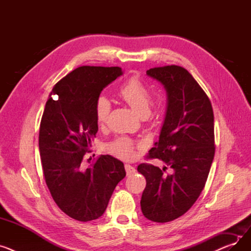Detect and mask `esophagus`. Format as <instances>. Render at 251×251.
<instances>
[{"label":"esophagus","instance_id":"esophagus-1","mask_svg":"<svg viewBox=\"0 0 251 251\" xmlns=\"http://www.w3.org/2000/svg\"><path fill=\"white\" fill-rule=\"evenodd\" d=\"M125 171H126L127 175H131L135 172V169H134V167H132L129 164H125Z\"/></svg>","mask_w":251,"mask_h":251}]
</instances>
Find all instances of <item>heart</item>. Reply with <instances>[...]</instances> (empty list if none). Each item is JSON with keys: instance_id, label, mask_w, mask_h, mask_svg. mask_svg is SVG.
<instances>
[{"instance_id": "1", "label": "heart", "mask_w": 251, "mask_h": 251, "mask_svg": "<svg viewBox=\"0 0 251 251\" xmlns=\"http://www.w3.org/2000/svg\"><path fill=\"white\" fill-rule=\"evenodd\" d=\"M119 96L140 117L150 115L152 105V94L149 86L139 77L133 76L128 79L119 89ZM110 110V100L103 96L99 97L95 104V116L99 126L107 122ZM135 142L125 136L118 137L105 146L107 152L122 160L133 159L135 156Z\"/></svg>"}]
</instances>
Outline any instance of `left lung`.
Instances as JSON below:
<instances>
[{
	"instance_id": "1",
	"label": "left lung",
	"mask_w": 251,
	"mask_h": 251,
	"mask_svg": "<svg viewBox=\"0 0 251 251\" xmlns=\"http://www.w3.org/2000/svg\"><path fill=\"white\" fill-rule=\"evenodd\" d=\"M147 74L165 86L168 108L159 142L146 159H159L166 166L137 167L147 179L140 205L147 219L167 223L185 214L204 188L216 150L214 112L204 90L185 68L169 65ZM168 166L173 168L171 175Z\"/></svg>"
}]
</instances>
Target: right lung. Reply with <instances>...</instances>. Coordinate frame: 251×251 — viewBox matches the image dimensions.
<instances>
[{"label":"right lung","mask_w":251,"mask_h":251,"mask_svg":"<svg viewBox=\"0 0 251 251\" xmlns=\"http://www.w3.org/2000/svg\"><path fill=\"white\" fill-rule=\"evenodd\" d=\"M120 75V67L76 68L52 87L42 117L38 147L47 186L62 212L80 222L102 216L126 176L123 163L109 154L83 165L99 129L96 101Z\"/></svg>","instance_id":"1"}]
</instances>
